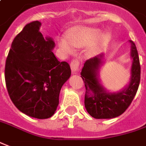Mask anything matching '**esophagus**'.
<instances>
[{
  "instance_id": "esophagus-1",
  "label": "esophagus",
  "mask_w": 146,
  "mask_h": 146,
  "mask_svg": "<svg viewBox=\"0 0 146 146\" xmlns=\"http://www.w3.org/2000/svg\"><path fill=\"white\" fill-rule=\"evenodd\" d=\"M70 67H71V69L73 73L77 72L79 70V68H80V60L78 59H73L70 63Z\"/></svg>"
}]
</instances>
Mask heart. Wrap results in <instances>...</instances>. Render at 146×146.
<instances>
[{
  "label": "heart",
  "mask_w": 146,
  "mask_h": 146,
  "mask_svg": "<svg viewBox=\"0 0 146 146\" xmlns=\"http://www.w3.org/2000/svg\"><path fill=\"white\" fill-rule=\"evenodd\" d=\"M110 39V35L106 32H98L97 28L77 26L73 28L67 36V39L60 38L58 41L59 47L64 52L70 53L73 47L83 48L86 45V53L94 56L102 49Z\"/></svg>",
  "instance_id": "obj_1"
}]
</instances>
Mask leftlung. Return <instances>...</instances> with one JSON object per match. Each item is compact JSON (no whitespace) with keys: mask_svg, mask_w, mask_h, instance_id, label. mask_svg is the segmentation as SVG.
<instances>
[{"mask_svg":"<svg viewBox=\"0 0 146 146\" xmlns=\"http://www.w3.org/2000/svg\"><path fill=\"white\" fill-rule=\"evenodd\" d=\"M131 44V78L127 87L117 93H110L105 90L98 80V73L103 63V55L100 54L87 60L81 73L86 86L85 106L90 116L97 119L113 118L121 115L130 106L138 90L141 79L139 56L135 44Z\"/></svg>","mask_w":146,"mask_h":146,"instance_id":"8db88e82","label":"left lung"}]
</instances>
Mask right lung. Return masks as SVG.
Returning a JSON list of instances; mask_svg holds the SVG:
<instances>
[{
    "instance_id": "obj_1",
    "label": "right lung",
    "mask_w": 146,
    "mask_h": 146,
    "mask_svg": "<svg viewBox=\"0 0 146 146\" xmlns=\"http://www.w3.org/2000/svg\"><path fill=\"white\" fill-rule=\"evenodd\" d=\"M40 25L38 21L27 24L16 36L7 56L5 78L10 99L19 110L46 119L54 114L71 69L53 54L55 43L43 36Z\"/></svg>"
}]
</instances>
